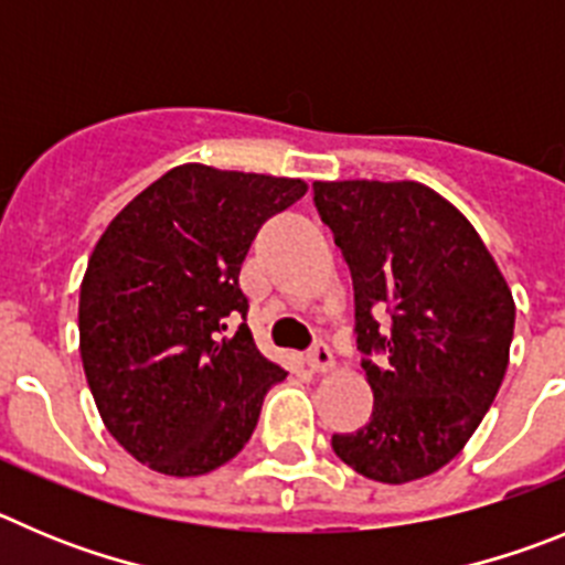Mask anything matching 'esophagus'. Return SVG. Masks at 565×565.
Masks as SVG:
<instances>
[{
    "mask_svg": "<svg viewBox=\"0 0 565 565\" xmlns=\"http://www.w3.org/2000/svg\"><path fill=\"white\" fill-rule=\"evenodd\" d=\"M307 365L315 371V374H320V371H329L334 365L332 349H329L323 340H318V343H315L312 349L307 352Z\"/></svg>",
    "mask_w": 565,
    "mask_h": 565,
    "instance_id": "esophagus-1",
    "label": "esophagus"
}]
</instances>
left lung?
<instances>
[{
	"mask_svg": "<svg viewBox=\"0 0 565 565\" xmlns=\"http://www.w3.org/2000/svg\"><path fill=\"white\" fill-rule=\"evenodd\" d=\"M354 284L358 349L374 391L369 425L332 450L383 484L425 479L461 454L510 363L515 301L465 213L422 182H315ZM392 315L388 333L376 318Z\"/></svg>",
	"mask_w": 565,
	"mask_h": 565,
	"instance_id": "1",
	"label": "left lung"
}]
</instances>
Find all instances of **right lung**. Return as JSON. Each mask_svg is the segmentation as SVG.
I'll use <instances>...</instances> for the list:
<instances>
[{"mask_svg":"<svg viewBox=\"0 0 565 565\" xmlns=\"http://www.w3.org/2000/svg\"><path fill=\"white\" fill-rule=\"evenodd\" d=\"M307 194L292 177L185 162L98 238L78 301L81 360L124 450L166 476H202L247 445L287 371L256 349L238 273L258 227Z\"/></svg>","mask_w":565,"mask_h":565,"instance_id":"1","label":"right lung"}]
</instances>
